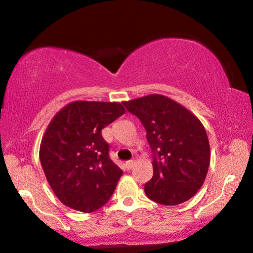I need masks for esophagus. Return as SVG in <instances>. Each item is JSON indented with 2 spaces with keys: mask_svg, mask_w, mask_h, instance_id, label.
<instances>
[{
  "mask_svg": "<svg viewBox=\"0 0 253 253\" xmlns=\"http://www.w3.org/2000/svg\"><path fill=\"white\" fill-rule=\"evenodd\" d=\"M134 165H135V161H127L126 163H125V166L126 168L128 169H131L132 168H134Z\"/></svg>",
  "mask_w": 253,
  "mask_h": 253,
  "instance_id": "34e87169",
  "label": "esophagus"
}]
</instances>
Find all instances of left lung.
I'll use <instances>...</instances> for the list:
<instances>
[{
	"label": "left lung",
	"instance_id": "left-lung-1",
	"mask_svg": "<svg viewBox=\"0 0 253 253\" xmlns=\"http://www.w3.org/2000/svg\"><path fill=\"white\" fill-rule=\"evenodd\" d=\"M123 104L142 122L154 155L146 195L163 205L193 198L203 185L211 158L203 124L181 104L157 93Z\"/></svg>",
	"mask_w": 253,
	"mask_h": 253
}]
</instances>
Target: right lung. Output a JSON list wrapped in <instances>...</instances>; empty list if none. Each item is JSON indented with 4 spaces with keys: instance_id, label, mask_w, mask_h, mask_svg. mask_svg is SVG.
I'll use <instances>...</instances> for the list:
<instances>
[{
    "instance_id": "1",
    "label": "right lung",
    "mask_w": 253,
    "mask_h": 253,
    "mask_svg": "<svg viewBox=\"0 0 253 253\" xmlns=\"http://www.w3.org/2000/svg\"><path fill=\"white\" fill-rule=\"evenodd\" d=\"M124 114L119 102L77 100L51 119L40 162L54 194L68 208L91 213L113 195L123 170L109 158L101 129Z\"/></svg>"
}]
</instances>
